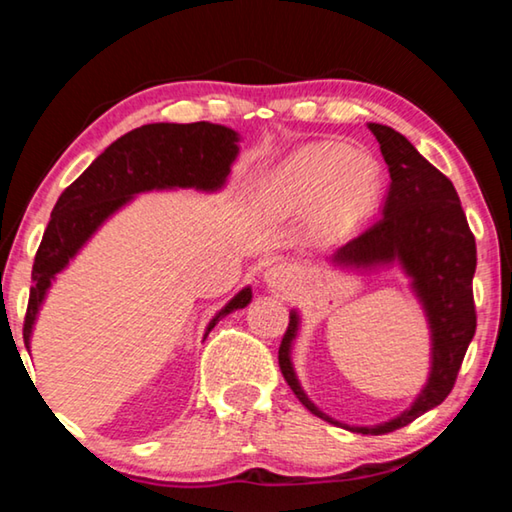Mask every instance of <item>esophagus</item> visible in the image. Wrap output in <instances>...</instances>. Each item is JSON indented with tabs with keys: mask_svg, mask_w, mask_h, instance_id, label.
Returning a JSON list of instances; mask_svg holds the SVG:
<instances>
[{
	"mask_svg": "<svg viewBox=\"0 0 512 512\" xmlns=\"http://www.w3.org/2000/svg\"><path fill=\"white\" fill-rule=\"evenodd\" d=\"M264 284L273 293H289L296 287V268L287 262H280V264H273L268 271L264 273Z\"/></svg>",
	"mask_w": 512,
	"mask_h": 512,
	"instance_id": "esophagus-1",
	"label": "esophagus"
}]
</instances>
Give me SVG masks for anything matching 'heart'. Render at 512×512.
I'll return each mask as SVG.
<instances>
[{
	"label": "heart",
	"mask_w": 512,
	"mask_h": 512,
	"mask_svg": "<svg viewBox=\"0 0 512 512\" xmlns=\"http://www.w3.org/2000/svg\"><path fill=\"white\" fill-rule=\"evenodd\" d=\"M375 192L377 171L372 162L334 142L307 146L291 155L266 183L268 201L282 210H302L320 203L329 194L343 205L361 210L372 201Z\"/></svg>",
	"instance_id": "b5f03b06"
}]
</instances>
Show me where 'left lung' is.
<instances>
[{
	"mask_svg": "<svg viewBox=\"0 0 512 512\" xmlns=\"http://www.w3.org/2000/svg\"><path fill=\"white\" fill-rule=\"evenodd\" d=\"M377 137L381 155L391 173V185L381 214L357 237L334 250L329 264L343 271L397 264L409 277L411 293L422 305L431 339V368L422 391L409 409L372 427H350L329 418L302 391L291 361L293 341L300 329L298 309L289 311L277 361L291 391L320 420L363 436H381L420 418L452 393L467 345L474 339L476 314L472 277L476 271V244L458 201L452 180L443 176L402 133L384 124H368Z\"/></svg>",
	"mask_w": 512,
	"mask_h": 512,
	"instance_id": "8db88e82",
	"label": "left lung"
}]
</instances>
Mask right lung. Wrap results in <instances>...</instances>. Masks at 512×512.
I'll use <instances>...</instances> for the list:
<instances>
[{
  "label": "right lung",
  "mask_w": 512,
  "mask_h": 512,
  "mask_svg": "<svg viewBox=\"0 0 512 512\" xmlns=\"http://www.w3.org/2000/svg\"><path fill=\"white\" fill-rule=\"evenodd\" d=\"M239 133L228 126L196 124H146L112 142L79 178L60 194L51 221L42 235L31 271V296L24 318V345L31 348L40 307L69 262L81 253L110 216L126 207L137 194L164 189H196L214 194L225 187L232 164L239 155ZM253 300V289L244 287L221 307L205 327H212L232 311Z\"/></svg>",
  "instance_id": "add662e5"
}]
</instances>
